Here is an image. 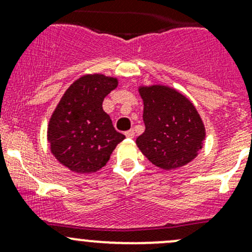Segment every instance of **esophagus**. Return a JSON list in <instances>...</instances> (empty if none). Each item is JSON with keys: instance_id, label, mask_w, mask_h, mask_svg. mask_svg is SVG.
<instances>
[{"instance_id": "esophagus-1", "label": "esophagus", "mask_w": 252, "mask_h": 252, "mask_svg": "<svg viewBox=\"0 0 252 252\" xmlns=\"http://www.w3.org/2000/svg\"><path fill=\"white\" fill-rule=\"evenodd\" d=\"M124 135H126L128 139H133L134 136H135V133H134V130H128L124 133Z\"/></svg>"}]
</instances>
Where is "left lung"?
<instances>
[{"label": "left lung", "mask_w": 252, "mask_h": 252, "mask_svg": "<svg viewBox=\"0 0 252 252\" xmlns=\"http://www.w3.org/2000/svg\"><path fill=\"white\" fill-rule=\"evenodd\" d=\"M145 131L136 145L145 157L162 169H177L191 162L205 140V126L189 98L164 85L140 86Z\"/></svg>", "instance_id": "left-lung-1"}]
</instances>
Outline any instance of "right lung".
Masks as SVG:
<instances>
[{
    "mask_svg": "<svg viewBox=\"0 0 252 252\" xmlns=\"http://www.w3.org/2000/svg\"><path fill=\"white\" fill-rule=\"evenodd\" d=\"M117 85V78L84 75L67 89L53 111L47 140L53 156L70 171L80 174L98 171L126 139L102 108L105 97Z\"/></svg>",
    "mask_w": 252,
    "mask_h": 252,
    "instance_id": "obj_1",
    "label": "right lung"
}]
</instances>
